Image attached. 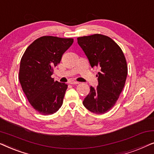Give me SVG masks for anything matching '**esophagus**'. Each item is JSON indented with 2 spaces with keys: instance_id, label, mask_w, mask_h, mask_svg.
Masks as SVG:
<instances>
[{
  "instance_id": "esophagus-1",
  "label": "esophagus",
  "mask_w": 154,
  "mask_h": 154,
  "mask_svg": "<svg viewBox=\"0 0 154 154\" xmlns=\"http://www.w3.org/2000/svg\"><path fill=\"white\" fill-rule=\"evenodd\" d=\"M69 84H71V85H75V84H79V82L75 81H70L69 82Z\"/></svg>"
}]
</instances>
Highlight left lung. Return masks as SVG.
Listing matches in <instances>:
<instances>
[{
    "mask_svg": "<svg viewBox=\"0 0 154 154\" xmlns=\"http://www.w3.org/2000/svg\"><path fill=\"white\" fill-rule=\"evenodd\" d=\"M77 39L92 68L100 69L97 87L90 88L83 104L92 113H105L114 106L125 85L128 75L125 55L119 45L106 35L97 33Z\"/></svg>",
    "mask_w": 154,
    "mask_h": 154,
    "instance_id": "1",
    "label": "left lung"
}]
</instances>
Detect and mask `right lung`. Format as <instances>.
Returning a JSON list of instances; mask_svg holds the SVG:
<instances>
[{
  "label": "right lung",
  "instance_id": "1",
  "mask_svg": "<svg viewBox=\"0 0 154 154\" xmlns=\"http://www.w3.org/2000/svg\"><path fill=\"white\" fill-rule=\"evenodd\" d=\"M73 42V38L40 37L26 48L21 59L19 79L22 90L41 114H52L63 104L68 85L54 81L51 75Z\"/></svg>",
  "mask_w": 154,
  "mask_h": 154
}]
</instances>
